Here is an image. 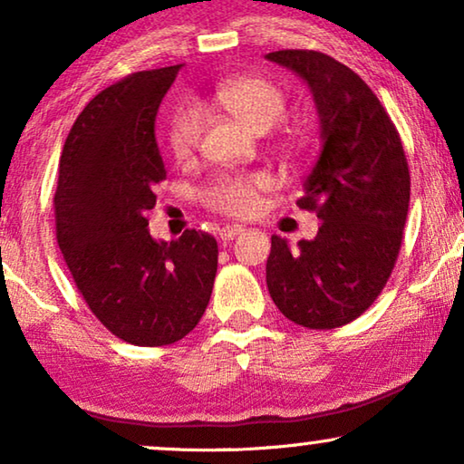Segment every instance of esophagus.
Here are the masks:
<instances>
[{"label": "esophagus", "mask_w": 464, "mask_h": 464, "mask_svg": "<svg viewBox=\"0 0 464 464\" xmlns=\"http://www.w3.org/2000/svg\"><path fill=\"white\" fill-rule=\"evenodd\" d=\"M240 232H243V227H240V226H224V227H219V238L221 240H232L234 237H238Z\"/></svg>", "instance_id": "34e87169"}]
</instances>
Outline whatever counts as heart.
<instances>
[{"label":"heart","instance_id":"heart-1","mask_svg":"<svg viewBox=\"0 0 464 464\" xmlns=\"http://www.w3.org/2000/svg\"><path fill=\"white\" fill-rule=\"evenodd\" d=\"M218 101L232 116L257 132L270 130L287 111L281 88L264 78H234L218 88ZM202 110L188 103L173 113L169 124V150L179 162L192 160L200 145ZM270 188L264 173H221L200 192L202 202L213 211L243 218L257 207L259 192Z\"/></svg>","mask_w":464,"mask_h":464}]
</instances>
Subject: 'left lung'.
<instances>
[{"label":"left lung","instance_id":"left-lung-1","mask_svg":"<svg viewBox=\"0 0 464 464\" xmlns=\"http://www.w3.org/2000/svg\"><path fill=\"white\" fill-rule=\"evenodd\" d=\"M313 91L321 154L297 207L314 211V240L272 237L266 283L289 321L334 329L359 319L384 289L403 240L410 169L401 137L376 94L351 67L316 50H276Z\"/></svg>","mask_w":464,"mask_h":464}]
</instances>
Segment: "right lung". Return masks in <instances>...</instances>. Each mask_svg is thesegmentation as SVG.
Instances as JSON below:
<instances>
[{
    "instance_id": "right-lung-1",
    "label": "right lung",
    "mask_w": 464,
    "mask_h": 464,
    "mask_svg": "<svg viewBox=\"0 0 464 464\" xmlns=\"http://www.w3.org/2000/svg\"><path fill=\"white\" fill-rule=\"evenodd\" d=\"M181 65L126 75L88 103L65 139L54 194L56 240L92 314L120 340L167 346L211 300L218 240L186 230L151 238L145 213L167 179L154 122Z\"/></svg>"
}]
</instances>
